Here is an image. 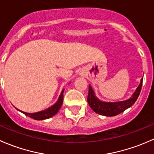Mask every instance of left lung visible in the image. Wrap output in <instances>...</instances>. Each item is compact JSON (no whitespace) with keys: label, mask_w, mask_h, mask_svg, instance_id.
<instances>
[{"label":"left lung","mask_w":154,"mask_h":154,"mask_svg":"<svg viewBox=\"0 0 154 154\" xmlns=\"http://www.w3.org/2000/svg\"><path fill=\"white\" fill-rule=\"evenodd\" d=\"M142 81H143V79H142L140 84L136 88V91L133 93L131 98H129L127 100L116 101V102L101 101L96 96L94 90H93L92 87L89 85V93L88 96V102L89 105L93 111L99 114V115L104 116H114L118 115V114L124 112L125 110L131 107L137 100L139 93H140L141 89H142Z\"/></svg>","instance_id":"obj_1"}]
</instances>
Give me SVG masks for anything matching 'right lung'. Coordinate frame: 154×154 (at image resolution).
Masks as SVG:
<instances>
[{
    "instance_id": "1",
    "label": "right lung",
    "mask_w": 154,
    "mask_h": 154,
    "mask_svg": "<svg viewBox=\"0 0 154 154\" xmlns=\"http://www.w3.org/2000/svg\"><path fill=\"white\" fill-rule=\"evenodd\" d=\"M64 89L61 91V94H60L59 98H58V101L52 105L51 107H50L49 108L46 109V110H42V111H39V112H26L21 111V110H17L18 111L23 112V114H25L27 116L30 117V118L33 119L35 120H44V119H50L51 117H53V116H55L57 112H58V110H60V108L61 107V105L63 104V99H64Z\"/></svg>"
}]
</instances>
